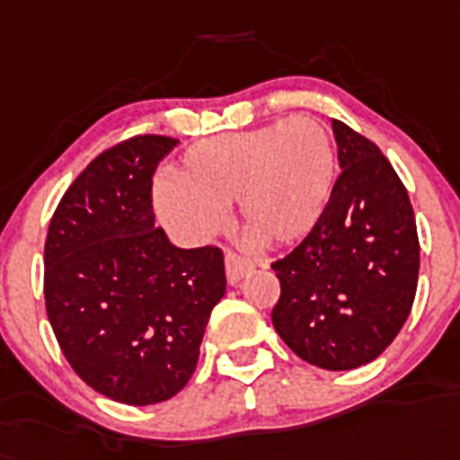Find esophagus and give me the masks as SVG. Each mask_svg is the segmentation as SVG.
Here are the masks:
<instances>
[{"label":"esophagus","mask_w":460,"mask_h":460,"mask_svg":"<svg viewBox=\"0 0 460 460\" xmlns=\"http://www.w3.org/2000/svg\"><path fill=\"white\" fill-rule=\"evenodd\" d=\"M224 266H226V280H229V285H238L243 280V276L254 269L252 261L245 260V257H241L236 252H226Z\"/></svg>","instance_id":"esophagus-1"}]
</instances>
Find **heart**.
Listing matches in <instances>:
<instances>
[{
	"label": "heart",
	"instance_id": "obj_1",
	"mask_svg": "<svg viewBox=\"0 0 460 460\" xmlns=\"http://www.w3.org/2000/svg\"><path fill=\"white\" fill-rule=\"evenodd\" d=\"M177 182H161L154 203L187 241H206L238 200L254 238L289 245L320 222L334 187V146L318 119L296 114L283 123L224 133L184 152Z\"/></svg>",
	"mask_w": 460,
	"mask_h": 460
}]
</instances>
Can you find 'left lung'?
Instances as JSON below:
<instances>
[{
    "label": "left lung",
    "mask_w": 460,
    "mask_h": 460,
    "mask_svg": "<svg viewBox=\"0 0 460 460\" xmlns=\"http://www.w3.org/2000/svg\"><path fill=\"white\" fill-rule=\"evenodd\" d=\"M341 175L315 229L273 261V327L302 360L343 372L379 358L402 330L419 283L407 189L372 140L332 119Z\"/></svg>",
    "instance_id": "obj_1"
}]
</instances>
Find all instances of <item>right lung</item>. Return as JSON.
I'll use <instances>...</instances> for the list:
<instances>
[{
  "instance_id": "obj_1",
  "label": "right lung",
  "mask_w": 460,
  "mask_h": 460,
  "mask_svg": "<svg viewBox=\"0 0 460 460\" xmlns=\"http://www.w3.org/2000/svg\"><path fill=\"white\" fill-rule=\"evenodd\" d=\"M175 145L137 135L93 158L46 236V314L65 358L93 391L135 407L187 385L226 292L222 250L175 248L154 229L152 177Z\"/></svg>"
}]
</instances>
